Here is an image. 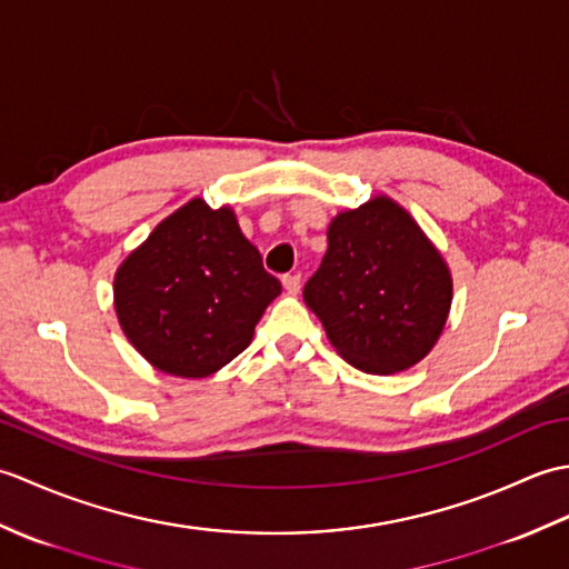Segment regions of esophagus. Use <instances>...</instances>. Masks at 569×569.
I'll list each match as a JSON object with an SVG mask.
<instances>
[{"label": "esophagus", "mask_w": 569, "mask_h": 569, "mask_svg": "<svg viewBox=\"0 0 569 569\" xmlns=\"http://www.w3.org/2000/svg\"><path fill=\"white\" fill-rule=\"evenodd\" d=\"M283 288L288 293H298L300 291V273H286L283 276Z\"/></svg>", "instance_id": "esophagus-1"}]
</instances>
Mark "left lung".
I'll return each instance as SVG.
<instances>
[{
	"label": "left lung",
	"mask_w": 569,
	"mask_h": 569,
	"mask_svg": "<svg viewBox=\"0 0 569 569\" xmlns=\"http://www.w3.org/2000/svg\"><path fill=\"white\" fill-rule=\"evenodd\" d=\"M330 345L367 373H396L430 355L452 306V273L440 249L389 196L342 210L328 251L303 288Z\"/></svg>",
	"instance_id": "8db88e82"
}]
</instances>
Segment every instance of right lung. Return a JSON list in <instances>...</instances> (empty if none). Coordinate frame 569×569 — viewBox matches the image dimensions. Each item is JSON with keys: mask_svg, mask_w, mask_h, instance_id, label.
Listing matches in <instances>:
<instances>
[{"mask_svg": "<svg viewBox=\"0 0 569 569\" xmlns=\"http://www.w3.org/2000/svg\"><path fill=\"white\" fill-rule=\"evenodd\" d=\"M281 283L229 204L188 200L119 263V328L153 369L204 379L249 347Z\"/></svg>", "mask_w": 569, "mask_h": 569, "instance_id": "obj_1", "label": "right lung"}]
</instances>
